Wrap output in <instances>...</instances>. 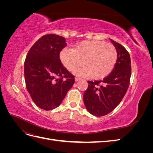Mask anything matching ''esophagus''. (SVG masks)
Wrapping results in <instances>:
<instances>
[{
	"instance_id": "34e87169",
	"label": "esophagus",
	"mask_w": 153,
	"mask_h": 153,
	"mask_svg": "<svg viewBox=\"0 0 153 153\" xmlns=\"http://www.w3.org/2000/svg\"><path fill=\"white\" fill-rule=\"evenodd\" d=\"M82 80V78H80L79 77H75V81L76 82H77L78 80Z\"/></svg>"
}]
</instances>
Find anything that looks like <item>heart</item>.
<instances>
[{
	"label": "heart",
	"instance_id": "1",
	"mask_svg": "<svg viewBox=\"0 0 153 153\" xmlns=\"http://www.w3.org/2000/svg\"><path fill=\"white\" fill-rule=\"evenodd\" d=\"M60 58L69 71H73L84 64L85 66L76 71V75L100 79L112 71L117 61V52L112 44L83 41L74 50H62Z\"/></svg>",
	"mask_w": 153,
	"mask_h": 153
}]
</instances>
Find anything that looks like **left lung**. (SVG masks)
I'll return each instance as SVG.
<instances>
[{"label": "left lung", "instance_id": "obj_1", "mask_svg": "<svg viewBox=\"0 0 153 153\" xmlns=\"http://www.w3.org/2000/svg\"><path fill=\"white\" fill-rule=\"evenodd\" d=\"M117 52V60L112 71L101 80L88 81L84 94L87 110L97 117L110 113L126 94L131 74V59L126 49L110 39Z\"/></svg>", "mask_w": 153, "mask_h": 153}]
</instances>
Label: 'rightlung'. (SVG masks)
I'll list each match as a JSON object with an SVG mask.
<instances>
[{
  "instance_id": "add662e5",
  "label": "right lung",
  "mask_w": 153,
  "mask_h": 153,
  "mask_svg": "<svg viewBox=\"0 0 153 153\" xmlns=\"http://www.w3.org/2000/svg\"><path fill=\"white\" fill-rule=\"evenodd\" d=\"M66 39L56 34L41 37L32 45L24 62L27 89L41 109L59 106L75 84V76L64 67L60 52L67 46Z\"/></svg>"
}]
</instances>
